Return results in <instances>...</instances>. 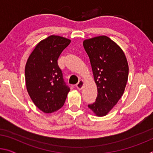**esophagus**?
<instances>
[{"instance_id":"1","label":"esophagus","mask_w":153,"mask_h":153,"mask_svg":"<svg viewBox=\"0 0 153 153\" xmlns=\"http://www.w3.org/2000/svg\"><path fill=\"white\" fill-rule=\"evenodd\" d=\"M84 82L83 80H79L78 82V83L76 84V88L78 90H81L84 86Z\"/></svg>"}]
</instances>
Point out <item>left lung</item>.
Segmentation results:
<instances>
[{"instance_id": "8db88e82", "label": "left lung", "mask_w": 153, "mask_h": 153, "mask_svg": "<svg viewBox=\"0 0 153 153\" xmlns=\"http://www.w3.org/2000/svg\"><path fill=\"white\" fill-rule=\"evenodd\" d=\"M97 87L95 102L88 107L96 116L107 115L124 93L129 66L122 49L106 36L84 41Z\"/></svg>"}]
</instances>
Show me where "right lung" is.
Wrapping results in <instances>:
<instances>
[{
  "instance_id": "1",
  "label": "right lung",
  "mask_w": 153,
  "mask_h": 153,
  "mask_svg": "<svg viewBox=\"0 0 153 153\" xmlns=\"http://www.w3.org/2000/svg\"><path fill=\"white\" fill-rule=\"evenodd\" d=\"M70 42L65 37L51 35L36 45L26 62V89L35 105L45 113L61 108L70 91L58 65V59Z\"/></svg>"
}]
</instances>
